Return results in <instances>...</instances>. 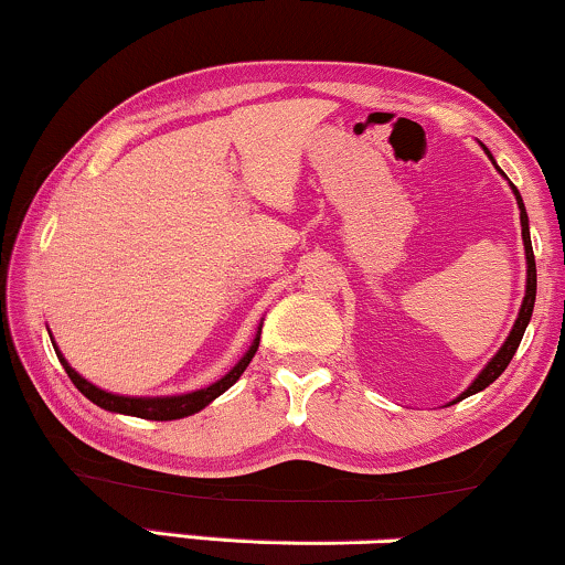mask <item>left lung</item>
<instances>
[{
  "mask_svg": "<svg viewBox=\"0 0 565 565\" xmlns=\"http://www.w3.org/2000/svg\"><path fill=\"white\" fill-rule=\"evenodd\" d=\"M482 150H486V156H488L490 160H493V156H490V150L486 148V145H482ZM493 166H495V160H493ZM495 168H498V166H495ZM498 171H501V168H498ZM501 175H507V173L501 171ZM511 189H514V196H516V204H519V220H522V241H524V254H526V290H524L522 309H519V317H516V321H514V327H511V332H509V337H507V342H503V345H501V350H498V353H495L493 358H490L486 369H482V371L478 373V379H475L472 384L467 386V390L461 392L459 397L454 399V402L470 397V394L482 392V390H486V386L493 384V381H495L498 376H501L503 371H507V365L511 363V358H514V353H516L519 342H522L524 329H526V324H530V319H532L534 296H537V267H534V254H532L530 217H526V210H524V202H522V194H519V189H516L514 184H511Z\"/></svg>",
  "mask_w": 565,
  "mask_h": 565,
  "instance_id": "8db88e82",
  "label": "left lung"
}]
</instances>
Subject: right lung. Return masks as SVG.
<instances>
[{
	"label": "right lung",
	"instance_id": "1",
	"mask_svg": "<svg viewBox=\"0 0 565 565\" xmlns=\"http://www.w3.org/2000/svg\"><path fill=\"white\" fill-rule=\"evenodd\" d=\"M259 334H262V324H259V332H256V337H254L252 348L246 350L244 358H241V361L233 365V369L225 373L223 379L215 381V384L204 386V390H196V392H189V394H173V397H124V394H114V392L98 390V386L90 384V381L83 379L75 369H72V365L67 363V358L58 353V348H56L54 340H51V345H54L58 363L64 365V371H67V376L72 379V384H75L77 390L83 392L85 397L93 402V405L104 407V409H108V413L148 417V420H179V417L200 413V409L207 407L212 399H217L220 394L228 392L231 386L236 384V381L241 379V373L246 371V365L252 363L256 348H259Z\"/></svg>",
	"mask_w": 565,
	"mask_h": 565
}]
</instances>
